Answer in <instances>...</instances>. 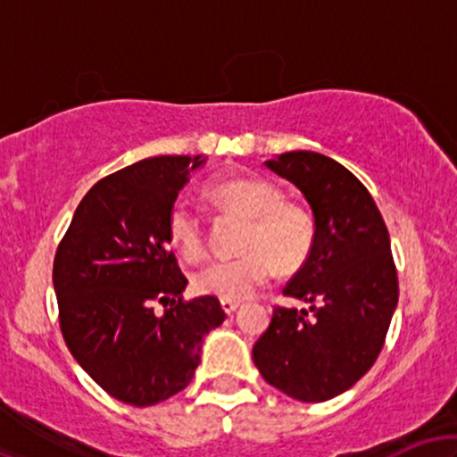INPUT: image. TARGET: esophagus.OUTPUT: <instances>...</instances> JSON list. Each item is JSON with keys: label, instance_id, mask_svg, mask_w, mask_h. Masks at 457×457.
Wrapping results in <instances>:
<instances>
[{"label": "esophagus", "instance_id": "34e87169", "mask_svg": "<svg viewBox=\"0 0 457 457\" xmlns=\"http://www.w3.org/2000/svg\"><path fill=\"white\" fill-rule=\"evenodd\" d=\"M221 307H223V312L229 316V313H234L236 309L240 307V303L238 301H221Z\"/></svg>", "mask_w": 457, "mask_h": 457}]
</instances>
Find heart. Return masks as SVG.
Wrapping results in <instances>:
<instances>
[{
  "label": "heart",
  "mask_w": 457,
  "mask_h": 457,
  "mask_svg": "<svg viewBox=\"0 0 457 457\" xmlns=\"http://www.w3.org/2000/svg\"><path fill=\"white\" fill-rule=\"evenodd\" d=\"M204 199L214 208L246 217L240 240L245 253L214 260L193 277L199 295L221 301H243L260 290L281 269H296L307 260L313 246V217L298 204L283 202L281 188L264 178H221L204 187ZM167 236L187 262H197L206 253L202 221L185 202H176L167 217Z\"/></svg>",
  "instance_id": "b5f03b06"
}]
</instances>
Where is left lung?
<instances>
[{
    "mask_svg": "<svg viewBox=\"0 0 457 457\" xmlns=\"http://www.w3.org/2000/svg\"><path fill=\"white\" fill-rule=\"evenodd\" d=\"M264 165L303 193L316 236L283 290L309 307H275L253 363L286 395L327 402L363 378L385 344L400 292L389 232L370 191L337 161L295 150Z\"/></svg>",
    "mask_w": 457,
    "mask_h": 457,
    "instance_id": "8db88e82",
    "label": "left lung"
}]
</instances>
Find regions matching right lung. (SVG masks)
<instances>
[{"label": "right lung", "mask_w": 457, "mask_h": 457, "mask_svg": "<svg viewBox=\"0 0 457 457\" xmlns=\"http://www.w3.org/2000/svg\"><path fill=\"white\" fill-rule=\"evenodd\" d=\"M206 156H150L94 185L54 262L64 342L109 395L133 406L170 400L191 382L202 342L221 327L214 296L182 303L167 217ZM154 302L170 305L156 317Z\"/></svg>", "instance_id": "add662e5"}]
</instances>
